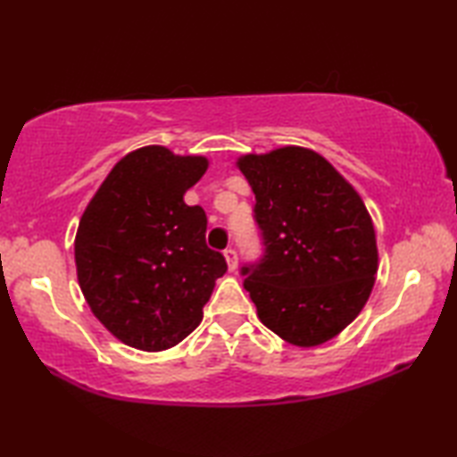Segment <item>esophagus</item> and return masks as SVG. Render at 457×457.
Returning a JSON list of instances; mask_svg holds the SVG:
<instances>
[{
	"label": "esophagus",
	"mask_w": 457,
	"mask_h": 457,
	"mask_svg": "<svg viewBox=\"0 0 457 457\" xmlns=\"http://www.w3.org/2000/svg\"><path fill=\"white\" fill-rule=\"evenodd\" d=\"M223 256H226V262H228V268L231 270V272H234V270L237 268V252L234 250V247H228L226 252H223Z\"/></svg>",
	"instance_id": "1"
}]
</instances>
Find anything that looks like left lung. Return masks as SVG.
<instances>
[{
	"mask_svg": "<svg viewBox=\"0 0 457 457\" xmlns=\"http://www.w3.org/2000/svg\"><path fill=\"white\" fill-rule=\"evenodd\" d=\"M264 256L245 264L244 288L260 320L286 343L316 346L367 304L378 268L375 228L353 185L319 153L282 146L244 154Z\"/></svg>",
	"mask_w": 457,
	"mask_h": 457,
	"instance_id": "left-lung-1",
	"label": "left lung"
}]
</instances>
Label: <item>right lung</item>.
Masks as SVG:
<instances>
[{
    "label": "right lung",
    "mask_w": 457,
    "mask_h": 457,
    "mask_svg": "<svg viewBox=\"0 0 457 457\" xmlns=\"http://www.w3.org/2000/svg\"><path fill=\"white\" fill-rule=\"evenodd\" d=\"M199 154L149 145L122 157L84 210L76 274L92 314L129 346L165 351L199 327L228 264L205 244L204 207L185 191L207 171Z\"/></svg>",
    "instance_id": "obj_1"
}]
</instances>
